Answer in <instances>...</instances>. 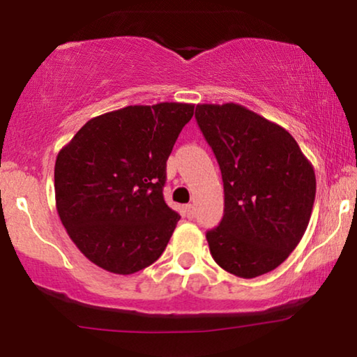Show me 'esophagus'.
Instances as JSON below:
<instances>
[{"instance_id": "1", "label": "esophagus", "mask_w": 357, "mask_h": 357, "mask_svg": "<svg viewBox=\"0 0 357 357\" xmlns=\"http://www.w3.org/2000/svg\"><path fill=\"white\" fill-rule=\"evenodd\" d=\"M184 213L188 215V218H194V207H192V204H188L184 207Z\"/></svg>"}]
</instances>
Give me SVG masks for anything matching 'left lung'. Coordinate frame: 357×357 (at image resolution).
<instances>
[{
	"mask_svg": "<svg viewBox=\"0 0 357 357\" xmlns=\"http://www.w3.org/2000/svg\"><path fill=\"white\" fill-rule=\"evenodd\" d=\"M195 119L222 169L225 215L210 254L228 273L255 278L288 259L307 229L312 163L280 124L238 103H202Z\"/></svg>",
	"mask_w": 357,
	"mask_h": 357,
	"instance_id": "obj_1",
	"label": "left lung"
}]
</instances>
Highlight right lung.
Listing matches in <instances>:
<instances>
[{
    "label": "right lung",
    "instance_id": "1",
    "mask_svg": "<svg viewBox=\"0 0 357 357\" xmlns=\"http://www.w3.org/2000/svg\"><path fill=\"white\" fill-rule=\"evenodd\" d=\"M192 114V103L130 105L92 118L59 150V220L97 267L130 275L163 254L181 218L163 199L167 160Z\"/></svg>",
    "mask_w": 357,
    "mask_h": 357
}]
</instances>
